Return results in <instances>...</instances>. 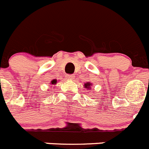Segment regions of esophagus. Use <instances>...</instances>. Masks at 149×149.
<instances>
[{
  "mask_svg": "<svg viewBox=\"0 0 149 149\" xmlns=\"http://www.w3.org/2000/svg\"><path fill=\"white\" fill-rule=\"evenodd\" d=\"M66 79L68 80H70V81H72V80H73L75 79V76L74 75H67Z\"/></svg>",
  "mask_w": 149,
  "mask_h": 149,
  "instance_id": "esophagus-1",
  "label": "esophagus"
}]
</instances>
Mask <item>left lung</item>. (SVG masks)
I'll return each mask as SVG.
<instances>
[{
	"label": "left lung",
	"mask_w": 149,
	"mask_h": 149,
	"mask_svg": "<svg viewBox=\"0 0 149 149\" xmlns=\"http://www.w3.org/2000/svg\"><path fill=\"white\" fill-rule=\"evenodd\" d=\"M92 83L90 82V81H88V82L84 83V88H87V90H91V86H92Z\"/></svg>",
	"instance_id": "8db88e82"
}]
</instances>
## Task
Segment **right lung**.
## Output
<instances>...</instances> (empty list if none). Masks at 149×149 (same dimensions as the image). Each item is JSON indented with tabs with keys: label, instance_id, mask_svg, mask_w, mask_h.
Returning <instances> with one entry per match:
<instances>
[{
	"label": "right lung",
	"instance_id": "obj_1",
	"mask_svg": "<svg viewBox=\"0 0 149 149\" xmlns=\"http://www.w3.org/2000/svg\"><path fill=\"white\" fill-rule=\"evenodd\" d=\"M50 84H51L52 85H55L56 84H57V80H56V79L52 80V81H50Z\"/></svg>",
	"mask_w": 149,
	"mask_h": 149
}]
</instances>
